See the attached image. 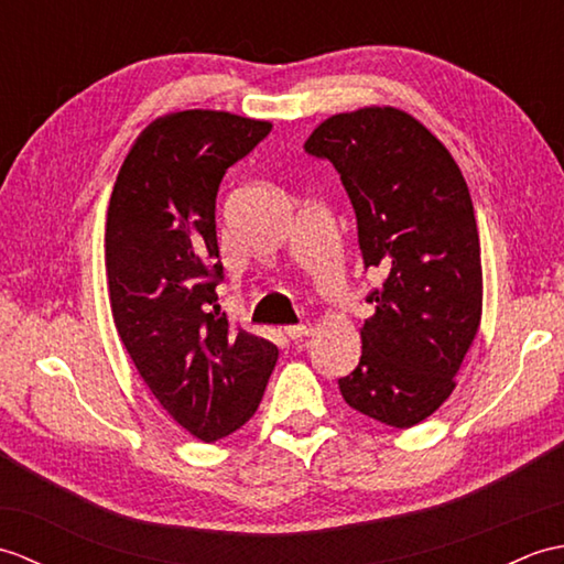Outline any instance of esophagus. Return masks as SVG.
<instances>
[{
    "instance_id": "34e87169",
    "label": "esophagus",
    "mask_w": 564,
    "mask_h": 564,
    "mask_svg": "<svg viewBox=\"0 0 564 564\" xmlns=\"http://www.w3.org/2000/svg\"><path fill=\"white\" fill-rule=\"evenodd\" d=\"M283 334L289 339H303L310 334V325H289V327H283Z\"/></svg>"
}]
</instances>
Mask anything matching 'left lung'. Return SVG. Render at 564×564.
Instances as JSON below:
<instances>
[{"label": "left lung", "mask_w": 564, "mask_h": 564, "mask_svg": "<svg viewBox=\"0 0 564 564\" xmlns=\"http://www.w3.org/2000/svg\"><path fill=\"white\" fill-rule=\"evenodd\" d=\"M305 152L339 172L356 213L364 267L386 273L366 303L361 361L339 378L346 404L410 429L448 400L480 327V235L451 152L398 109L327 118Z\"/></svg>", "instance_id": "8db88e82"}]
</instances>
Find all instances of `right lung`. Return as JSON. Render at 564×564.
I'll return each instance as SVG.
<instances>
[{
  "mask_svg": "<svg viewBox=\"0 0 564 564\" xmlns=\"http://www.w3.org/2000/svg\"><path fill=\"white\" fill-rule=\"evenodd\" d=\"M271 123L178 111L142 130L118 172L106 218L116 329L154 398L213 443L257 412L279 349L220 313L215 198L225 172Z\"/></svg>",
  "mask_w": 564,
  "mask_h": 564,
  "instance_id": "add662e5",
  "label": "right lung"
}]
</instances>
